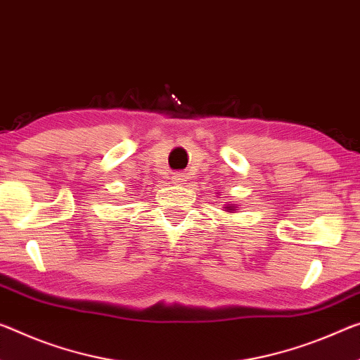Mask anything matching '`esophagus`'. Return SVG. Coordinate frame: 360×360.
I'll use <instances>...</instances> for the list:
<instances>
[{
  "label": "esophagus",
  "mask_w": 360,
  "mask_h": 360,
  "mask_svg": "<svg viewBox=\"0 0 360 360\" xmlns=\"http://www.w3.org/2000/svg\"><path fill=\"white\" fill-rule=\"evenodd\" d=\"M187 179H189V174L182 173V171H181V173H176V174L173 176V182H174V184H178V186L186 184Z\"/></svg>",
  "instance_id": "esophagus-1"
}]
</instances>
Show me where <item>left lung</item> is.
<instances>
[{"instance_id": "8db88e82", "label": "left lung", "mask_w": 360, "mask_h": 360, "mask_svg": "<svg viewBox=\"0 0 360 360\" xmlns=\"http://www.w3.org/2000/svg\"><path fill=\"white\" fill-rule=\"evenodd\" d=\"M224 208H226V211H231V213L233 211V207H224Z\"/></svg>"}]
</instances>
